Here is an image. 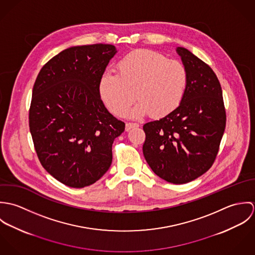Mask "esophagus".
<instances>
[{
	"instance_id": "34e87169",
	"label": "esophagus",
	"mask_w": 255,
	"mask_h": 255,
	"mask_svg": "<svg viewBox=\"0 0 255 255\" xmlns=\"http://www.w3.org/2000/svg\"><path fill=\"white\" fill-rule=\"evenodd\" d=\"M138 127H139L138 124H135V123H128V124L126 125V130L128 131V130H130L131 128H138Z\"/></svg>"
}]
</instances>
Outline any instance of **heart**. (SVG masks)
Wrapping results in <instances>:
<instances>
[{
  "label": "heart",
  "instance_id": "heart-1",
  "mask_svg": "<svg viewBox=\"0 0 255 255\" xmlns=\"http://www.w3.org/2000/svg\"><path fill=\"white\" fill-rule=\"evenodd\" d=\"M118 70L119 74L104 73L99 84L102 100L115 115H125L135 98L139 102L129 112L131 118L165 117L182 103L187 73L181 62L137 50L123 58Z\"/></svg>",
  "mask_w": 255,
  "mask_h": 255
}]
</instances>
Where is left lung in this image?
I'll use <instances>...</instances> for the list:
<instances>
[{
    "label": "left lung",
    "instance_id": "obj_1",
    "mask_svg": "<svg viewBox=\"0 0 255 255\" xmlns=\"http://www.w3.org/2000/svg\"><path fill=\"white\" fill-rule=\"evenodd\" d=\"M187 73L180 106L143 126L146 162L161 179L175 184L191 182L213 165L226 128V111L218 77L185 48L178 47Z\"/></svg>",
    "mask_w": 255,
    "mask_h": 255
}]
</instances>
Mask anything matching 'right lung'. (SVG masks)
<instances>
[{"mask_svg":"<svg viewBox=\"0 0 255 255\" xmlns=\"http://www.w3.org/2000/svg\"><path fill=\"white\" fill-rule=\"evenodd\" d=\"M117 49L110 44L68 48L37 75L29 128L43 168L75 188L103 177L112 164V145L125 130L103 104L99 84Z\"/></svg>","mask_w":255,"mask_h":255,"instance_id":"add662e5","label":"right lung"}]
</instances>
